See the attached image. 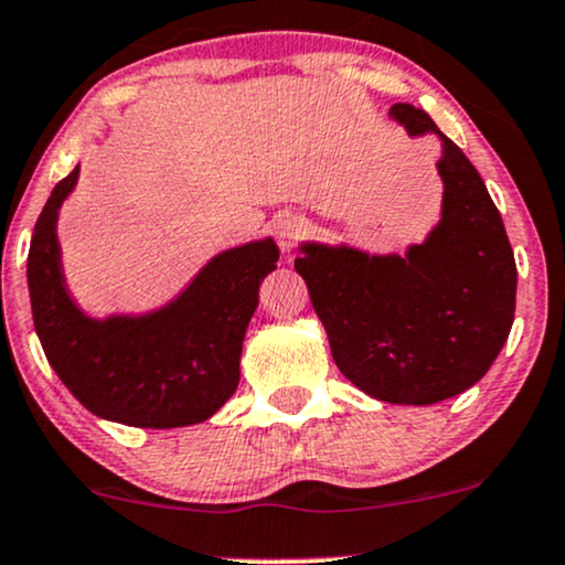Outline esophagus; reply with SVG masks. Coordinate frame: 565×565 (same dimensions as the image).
<instances>
[{"mask_svg": "<svg viewBox=\"0 0 565 565\" xmlns=\"http://www.w3.org/2000/svg\"><path fill=\"white\" fill-rule=\"evenodd\" d=\"M274 228H276V242L281 244V249H295L305 236V231H308V223H305L302 215L284 213L276 217Z\"/></svg>", "mask_w": 565, "mask_h": 565, "instance_id": "esophagus-1", "label": "esophagus"}]
</instances>
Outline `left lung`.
Segmentation results:
<instances>
[{"mask_svg":"<svg viewBox=\"0 0 565 565\" xmlns=\"http://www.w3.org/2000/svg\"><path fill=\"white\" fill-rule=\"evenodd\" d=\"M407 134H439L441 221L405 257L305 244L295 270L329 334L337 369L392 405H431L473 386L500 355L515 312V260L471 160L418 107L397 102Z\"/></svg>","mask_w":565,"mask_h":565,"instance_id":"left-lung-1","label":"left lung"}]
</instances>
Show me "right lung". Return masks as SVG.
I'll list each match as a JSON object with an SVG mask.
<instances>
[{"instance_id":"obj_1","label":"right lung","mask_w":565,"mask_h":565,"mask_svg":"<svg viewBox=\"0 0 565 565\" xmlns=\"http://www.w3.org/2000/svg\"><path fill=\"white\" fill-rule=\"evenodd\" d=\"M76 179L73 168L52 189L29 249L33 326L46 360L94 416L141 429L200 424L236 392L244 334L278 247L265 239L213 257L152 316L88 321L65 291L54 234Z\"/></svg>"}]
</instances>
